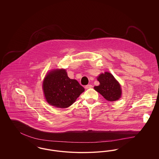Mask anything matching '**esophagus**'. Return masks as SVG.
<instances>
[{"label": "esophagus", "mask_w": 159, "mask_h": 159, "mask_svg": "<svg viewBox=\"0 0 159 159\" xmlns=\"http://www.w3.org/2000/svg\"><path fill=\"white\" fill-rule=\"evenodd\" d=\"M92 87V86L91 84H88V85H86V86H85L84 88H85V89H89V88H91Z\"/></svg>", "instance_id": "obj_1"}]
</instances>
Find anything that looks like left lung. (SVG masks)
Returning <instances> with one entry per match:
<instances>
[{"label":"left lung","instance_id":"8db88e82","mask_svg":"<svg viewBox=\"0 0 159 159\" xmlns=\"http://www.w3.org/2000/svg\"><path fill=\"white\" fill-rule=\"evenodd\" d=\"M97 80L99 82V85L94 86V89L102 95L106 100L115 101L121 97L120 84L110 73L105 72L99 75Z\"/></svg>","mask_w":159,"mask_h":159}]
</instances>
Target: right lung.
<instances>
[{
  "instance_id": "obj_1",
  "label": "right lung",
  "mask_w": 159,
  "mask_h": 159,
  "mask_svg": "<svg viewBox=\"0 0 159 159\" xmlns=\"http://www.w3.org/2000/svg\"><path fill=\"white\" fill-rule=\"evenodd\" d=\"M42 87L46 101L61 108L71 106L84 91L76 80L68 77L65 69H55L47 73Z\"/></svg>"
}]
</instances>
